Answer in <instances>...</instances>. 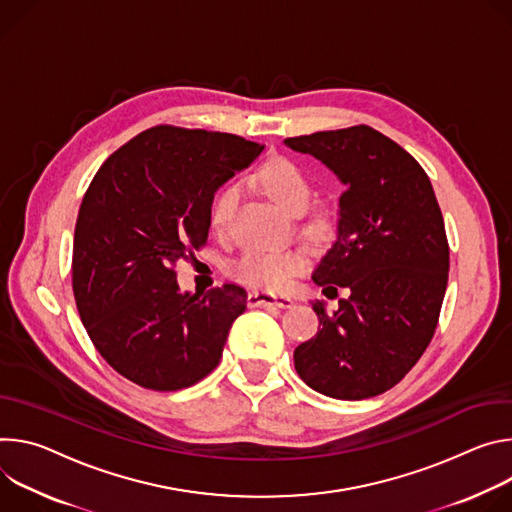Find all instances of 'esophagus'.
Here are the masks:
<instances>
[{
  "mask_svg": "<svg viewBox=\"0 0 512 512\" xmlns=\"http://www.w3.org/2000/svg\"><path fill=\"white\" fill-rule=\"evenodd\" d=\"M250 307H278V309H289L293 307V299L287 295H274L266 291H252L248 295Z\"/></svg>",
  "mask_w": 512,
  "mask_h": 512,
  "instance_id": "esophagus-1",
  "label": "esophagus"
}]
</instances>
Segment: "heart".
<instances>
[{"label":"heart","mask_w":512,"mask_h":512,"mask_svg":"<svg viewBox=\"0 0 512 512\" xmlns=\"http://www.w3.org/2000/svg\"><path fill=\"white\" fill-rule=\"evenodd\" d=\"M258 183L266 191V195L276 203V207L291 217H301L313 197L311 183L289 160H270L258 173ZM242 197L240 185L225 187L211 205V225L217 232L225 230L230 223L238 201ZM305 268V258L297 250H276V252H246L236 264L232 272L236 278L248 282L252 287L280 291L289 285L291 276Z\"/></svg>","instance_id":"obj_1"}]
</instances>
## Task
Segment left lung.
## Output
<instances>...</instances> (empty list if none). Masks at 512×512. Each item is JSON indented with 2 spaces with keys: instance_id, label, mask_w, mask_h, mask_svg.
<instances>
[{
  "instance_id": "left-lung-1",
  "label": "left lung",
  "mask_w": 512,
  "mask_h": 512,
  "mask_svg": "<svg viewBox=\"0 0 512 512\" xmlns=\"http://www.w3.org/2000/svg\"><path fill=\"white\" fill-rule=\"evenodd\" d=\"M346 187L337 238L313 272L333 313L311 301L321 329L297 346V374L317 392L362 401L401 382L437 327L449 270L445 225L421 164L370 126L287 138Z\"/></svg>"
}]
</instances>
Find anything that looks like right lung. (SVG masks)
Masks as SVG:
<instances>
[{
  "instance_id": "add662e5",
  "label": "right lung",
  "mask_w": 512,
  "mask_h": 512,
  "mask_svg": "<svg viewBox=\"0 0 512 512\" xmlns=\"http://www.w3.org/2000/svg\"><path fill=\"white\" fill-rule=\"evenodd\" d=\"M264 150L234 134L150 128L93 177L75 225L73 293L103 360L152 390H179L217 364L246 311L238 285L181 291L175 264L207 242L217 189Z\"/></svg>"
}]
</instances>
